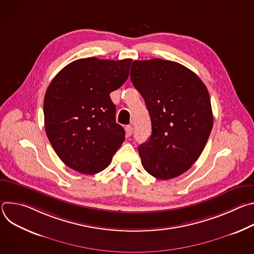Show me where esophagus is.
Returning <instances> with one entry per match:
<instances>
[{
  "instance_id": "esophagus-1",
  "label": "esophagus",
  "mask_w": 254,
  "mask_h": 254,
  "mask_svg": "<svg viewBox=\"0 0 254 254\" xmlns=\"http://www.w3.org/2000/svg\"><path fill=\"white\" fill-rule=\"evenodd\" d=\"M126 133L127 136H130L132 133V127L130 126H127L126 127Z\"/></svg>"
}]
</instances>
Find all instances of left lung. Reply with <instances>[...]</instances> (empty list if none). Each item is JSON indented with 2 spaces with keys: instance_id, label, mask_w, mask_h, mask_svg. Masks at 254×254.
Instances as JSON below:
<instances>
[{
  "instance_id": "8db88e82",
  "label": "left lung",
  "mask_w": 254,
  "mask_h": 254,
  "mask_svg": "<svg viewBox=\"0 0 254 254\" xmlns=\"http://www.w3.org/2000/svg\"><path fill=\"white\" fill-rule=\"evenodd\" d=\"M130 79L152 122L149 140L138 147L143 169L160 180L182 175L200 157L213 127L205 84L184 65L159 58L133 61Z\"/></svg>"
}]
</instances>
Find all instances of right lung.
<instances>
[{"label": "right lung", "mask_w": 254, "mask_h": 254, "mask_svg": "<svg viewBox=\"0 0 254 254\" xmlns=\"http://www.w3.org/2000/svg\"><path fill=\"white\" fill-rule=\"evenodd\" d=\"M131 59H78L61 69L44 97L48 139L69 168L93 175L111 164L125 140L110 93L127 79Z\"/></svg>", "instance_id": "obj_1"}]
</instances>
